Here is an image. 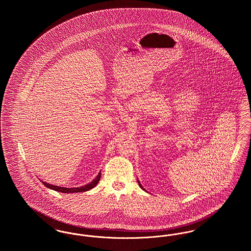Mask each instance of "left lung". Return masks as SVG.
I'll use <instances>...</instances> for the list:
<instances>
[{
    "instance_id": "obj_1",
    "label": "left lung",
    "mask_w": 251,
    "mask_h": 251,
    "mask_svg": "<svg viewBox=\"0 0 251 251\" xmlns=\"http://www.w3.org/2000/svg\"><path fill=\"white\" fill-rule=\"evenodd\" d=\"M138 182H139V181H138ZM139 185H140V187H141V188H142V185H141V184H140V183H139Z\"/></svg>"
}]
</instances>
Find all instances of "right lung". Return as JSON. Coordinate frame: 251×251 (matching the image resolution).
<instances>
[{
	"label": "right lung",
	"mask_w": 251,
	"mask_h": 251,
	"mask_svg": "<svg viewBox=\"0 0 251 251\" xmlns=\"http://www.w3.org/2000/svg\"><path fill=\"white\" fill-rule=\"evenodd\" d=\"M100 172L99 173V175L96 177L95 179H93L91 182L85 184L82 187H75V188H66V187H60V186H56V185H51L48 182H45V181H42V183L48 187L50 189H52L54 191L62 192V193H80V192H85L92 189L93 187H95L96 185L98 184L99 180L100 179Z\"/></svg>",
	"instance_id": "add662e5"
}]
</instances>
